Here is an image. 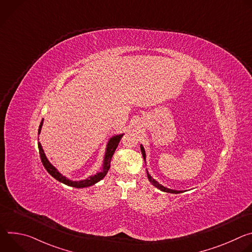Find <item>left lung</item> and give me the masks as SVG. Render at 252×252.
I'll return each mask as SVG.
<instances>
[{
  "label": "left lung",
  "instance_id": "left-lung-1",
  "mask_svg": "<svg viewBox=\"0 0 252 252\" xmlns=\"http://www.w3.org/2000/svg\"><path fill=\"white\" fill-rule=\"evenodd\" d=\"M140 151H141V154H142V157H143V159H146V153H145V150H143V147L142 146H140ZM148 177H149V181L156 187V188H158V189H160V190H162V191H165V192H169V193H181V192H183V191H181V190H172V189H166V188H164V187H162L161 185H159L157 181H155V179L148 173Z\"/></svg>",
  "mask_w": 252,
  "mask_h": 252
}]
</instances>
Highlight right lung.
I'll return each instance as SVG.
<instances>
[{
    "instance_id": "right-lung-1",
    "label": "right lung",
    "mask_w": 252,
    "mask_h": 252,
    "mask_svg": "<svg viewBox=\"0 0 252 252\" xmlns=\"http://www.w3.org/2000/svg\"><path fill=\"white\" fill-rule=\"evenodd\" d=\"M43 121L41 122V125L39 126V133L41 131V128H42V126H43ZM38 133V134H39ZM123 134H120V135H116L114 137H112L109 141V143H107V148H106V153H105V156H104V162H103V167H102V170L87 179H85V181H81V182H71L69 181V179L65 178L64 176H63L51 163L50 161L47 159L46 156H45V153L42 149V146L41 143L39 142L38 146H39V152H40V157H41V159H42V162H43V165L45 166V168L47 169V171L53 176L55 177L57 181L66 185V186H69V187H73V188H88V187H91L94 184H96L97 182L101 181V179L105 176V174L107 173V171H109L110 167H111V160H112V158L119 146V142L122 138Z\"/></svg>"
}]
</instances>
